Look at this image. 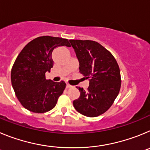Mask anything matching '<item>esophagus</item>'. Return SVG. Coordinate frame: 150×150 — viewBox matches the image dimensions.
<instances>
[{"label":"esophagus","instance_id":"esophagus-1","mask_svg":"<svg viewBox=\"0 0 150 150\" xmlns=\"http://www.w3.org/2000/svg\"><path fill=\"white\" fill-rule=\"evenodd\" d=\"M66 87H67V88H71V87H72V86H71L70 84H67Z\"/></svg>","mask_w":150,"mask_h":150}]
</instances>
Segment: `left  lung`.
<instances>
[{
    "label": "left lung",
    "instance_id": "obj_1",
    "mask_svg": "<svg viewBox=\"0 0 150 150\" xmlns=\"http://www.w3.org/2000/svg\"><path fill=\"white\" fill-rule=\"evenodd\" d=\"M79 63V72L89 79L87 91L73 102L76 111L88 117L103 114L112 104L121 87L120 70L113 55L93 40H70Z\"/></svg>",
    "mask_w": 150,
    "mask_h": 150
}]
</instances>
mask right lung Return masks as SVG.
<instances>
[{
	"label": "right lung",
	"mask_w": 150,
	"mask_h": 150,
	"mask_svg": "<svg viewBox=\"0 0 150 150\" xmlns=\"http://www.w3.org/2000/svg\"><path fill=\"white\" fill-rule=\"evenodd\" d=\"M62 46H70L67 39L39 37L29 42L17 56L11 71V83L17 98L25 109L42 113L56 105L66 83L48 80L45 74L53 67V50Z\"/></svg>",
	"instance_id": "obj_1"
}]
</instances>
